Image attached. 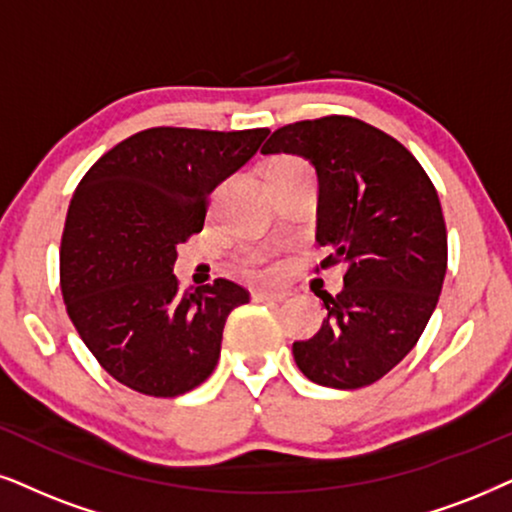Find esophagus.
Returning a JSON list of instances; mask_svg holds the SVG:
<instances>
[{
    "label": "esophagus",
    "mask_w": 512,
    "mask_h": 512,
    "mask_svg": "<svg viewBox=\"0 0 512 512\" xmlns=\"http://www.w3.org/2000/svg\"><path fill=\"white\" fill-rule=\"evenodd\" d=\"M288 293H281V290H255L252 293V300L255 302H283Z\"/></svg>",
    "instance_id": "obj_1"
}]
</instances>
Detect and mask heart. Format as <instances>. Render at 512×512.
<instances>
[{"mask_svg": "<svg viewBox=\"0 0 512 512\" xmlns=\"http://www.w3.org/2000/svg\"><path fill=\"white\" fill-rule=\"evenodd\" d=\"M304 167L300 160H293V158H281L276 160L274 167H271V172H281V170H300ZM238 267H241L243 274L248 276H255V278H262V276H269L274 267H271L269 257L262 255V252H245L241 257V262H238Z\"/></svg>", "mask_w": 512, "mask_h": 512, "instance_id": "1", "label": "heart"}]
</instances>
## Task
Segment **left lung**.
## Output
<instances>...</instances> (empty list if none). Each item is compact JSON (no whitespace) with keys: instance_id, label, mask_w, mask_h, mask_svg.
Listing matches in <instances>:
<instances>
[{"instance_id":"8db88e82","label":"left lung","mask_w":512,"mask_h":512,"mask_svg":"<svg viewBox=\"0 0 512 512\" xmlns=\"http://www.w3.org/2000/svg\"><path fill=\"white\" fill-rule=\"evenodd\" d=\"M262 153L312 163L316 241L328 248L321 269H347L345 288L321 297V331L293 342L295 364L323 387L371 385L411 352L442 293L446 226L435 186L397 139L345 115L276 129Z\"/></svg>"}]
</instances>
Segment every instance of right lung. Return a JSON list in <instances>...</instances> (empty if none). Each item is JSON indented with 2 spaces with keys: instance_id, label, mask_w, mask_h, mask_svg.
Segmentation results:
<instances>
[{
  "instance_id": "right-lung-1",
  "label": "right lung",
  "mask_w": 512,
  "mask_h": 512,
  "mask_svg": "<svg viewBox=\"0 0 512 512\" xmlns=\"http://www.w3.org/2000/svg\"><path fill=\"white\" fill-rule=\"evenodd\" d=\"M267 134L144 129L77 184L61 238L63 302L118 383L179 397L215 371L226 316L250 295L226 278L179 293L177 245L203 229L210 193Z\"/></svg>"
}]
</instances>
